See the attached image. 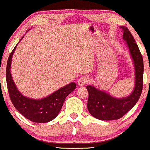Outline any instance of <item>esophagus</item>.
Instances as JSON below:
<instances>
[{
  "label": "esophagus",
  "mask_w": 150,
  "mask_h": 150,
  "mask_svg": "<svg viewBox=\"0 0 150 150\" xmlns=\"http://www.w3.org/2000/svg\"><path fill=\"white\" fill-rule=\"evenodd\" d=\"M89 79L86 76H81L78 80V85L80 86H84L85 84H86L88 82Z\"/></svg>",
  "instance_id": "34e87169"
}]
</instances>
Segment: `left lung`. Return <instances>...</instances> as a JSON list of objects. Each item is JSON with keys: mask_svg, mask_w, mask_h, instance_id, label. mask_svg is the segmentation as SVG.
I'll use <instances>...</instances> for the list:
<instances>
[{"mask_svg": "<svg viewBox=\"0 0 150 150\" xmlns=\"http://www.w3.org/2000/svg\"><path fill=\"white\" fill-rule=\"evenodd\" d=\"M123 35L128 46L129 53L134 62L135 71V83L133 91L129 96L122 98L112 97L105 91L98 90L93 86H87L88 99L87 108L90 114L101 120H117L127 113L138 101L143 87L144 64L142 54L129 30L125 26H121Z\"/></svg>", "mask_w": 150, "mask_h": 150, "instance_id": "obj_1", "label": "left lung"}]
</instances>
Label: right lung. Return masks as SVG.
Segmentation results:
<instances>
[{
	"instance_id": "add662e5",
	"label": "right lung",
	"mask_w": 150,
	"mask_h": 150,
	"mask_svg": "<svg viewBox=\"0 0 150 150\" xmlns=\"http://www.w3.org/2000/svg\"><path fill=\"white\" fill-rule=\"evenodd\" d=\"M17 45L8 57L6 67V81L10 98L15 108L28 120L40 123L50 122L57 117L65 98L76 88V85L72 82L42 99H32L24 96L15 85L11 73L12 57Z\"/></svg>"
}]
</instances>
